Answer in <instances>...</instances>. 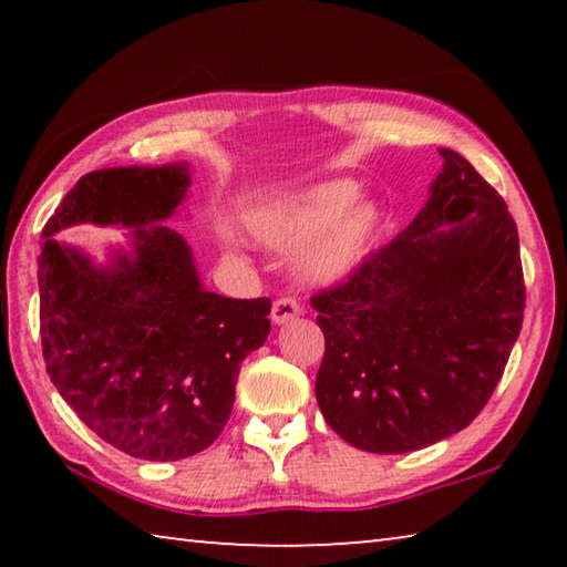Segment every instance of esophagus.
I'll return each instance as SVG.
<instances>
[{"instance_id": "1", "label": "esophagus", "mask_w": 567, "mask_h": 567, "mask_svg": "<svg viewBox=\"0 0 567 567\" xmlns=\"http://www.w3.org/2000/svg\"><path fill=\"white\" fill-rule=\"evenodd\" d=\"M300 315H302V307L295 300V297H280V300L272 305V322L275 324H287L290 320L300 318Z\"/></svg>"}]
</instances>
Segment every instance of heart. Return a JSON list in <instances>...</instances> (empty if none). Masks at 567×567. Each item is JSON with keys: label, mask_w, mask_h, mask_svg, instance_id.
I'll list each match as a JSON object with an SVG mask.
<instances>
[{"label": "heart", "mask_w": 567, "mask_h": 567, "mask_svg": "<svg viewBox=\"0 0 567 567\" xmlns=\"http://www.w3.org/2000/svg\"><path fill=\"white\" fill-rule=\"evenodd\" d=\"M362 185L340 177L272 199L247 217V233L275 252L302 247L295 272L310 287H334L370 260L385 227L378 199H357Z\"/></svg>", "instance_id": "1"}]
</instances>
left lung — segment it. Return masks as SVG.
<instances>
[{
  "mask_svg": "<svg viewBox=\"0 0 567 567\" xmlns=\"http://www.w3.org/2000/svg\"><path fill=\"white\" fill-rule=\"evenodd\" d=\"M405 233L312 297L324 334L322 417L364 453L460 433L503 378L523 328L520 239L503 197L457 152Z\"/></svg>",
  "mask_w": 567,
  "mask_h": 567,
  "instance_id": "left-lung-1",
  "label": "left lung"
}]
</instances>
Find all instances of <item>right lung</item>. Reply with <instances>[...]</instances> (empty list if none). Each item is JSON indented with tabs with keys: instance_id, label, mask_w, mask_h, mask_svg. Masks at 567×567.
Instances as JSON below:
<instances>
[{
	"instance_id": "1",
	"label": "right lung",
	"mask_w": 567,
	"mask_h": 567,
	"mask_svg": "<svg viewBox=\"0 0 567 567\" xmlns=\"http://www.w3.org/2000/svg\"><path fill=\"white\" fill-rule=\"evenodd\" d=\"M189 162L84 175L42 229L40 332L47 372L92 433L140 460L203 453L235 405L239 362L270 334V300L205 290L187 239ZM74 224L130 228L97 264L55 237Z\"/></svg>"
}]
</instances>
